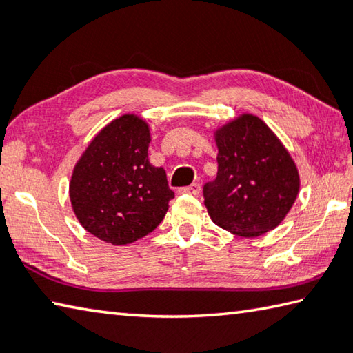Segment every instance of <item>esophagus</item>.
I'll return each instance as SVG.
<instances>
[{
	"mask_svg": "<svg viewBox=\"0 0 353 353\" xmlns=\"http://www.w3.org/2000/svg\"><path fill=\"white\" fill-rule=\"evenodd\" d=\"M179 193L181 194H193V196H198L201 193V185L198 182L191 183L190 187H183L179 190Z\"/></svg>",
	"mask_w": 353,
	"mask_h": 353,
	"instance_id": "34e87169",
	"label": "esophagus"
}]
</instances>
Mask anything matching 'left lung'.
<instances>
[{
  "label": "left lung",
  "instance_id": "obj_1",
  "mask_svg": "<svg viewBox=\"0 0 353 353\" xmlns=\"http://www.w3.org/2000/svg\"><path fill=\"white\" fill-rule=\"evenodd\" d=\"M214 141L218 174L204 185V204L213 223L244 238L276 229L301 187L288 149L250 113L216 129Z\"/></svg>",
  "mask_w": 353,
  "mask_h": 353
}]
</instances>
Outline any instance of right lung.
I'll use <instances>...</instances> for the list:
<instances>
[{"label":"right lung","mask_w":353,"mask_h":353,"mask_svg":"<svg viewBox=\"0 0 353 353\" xmlns=\"http://www.w3.org/2000/svg\"><path fill=\"white\" fill-rule=\"evenodd\" d=\"M149 124L128 113L101 129L73 170L70 201L76 218L113 246L151 234L174 198L165 170L149 163Z\"/></svg>","instance_id":"add662e5"}]
</instances>
